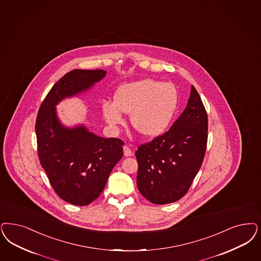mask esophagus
<instances>
[{
    "mask_svg": "<svg viewBox=\"0 0 261 261\" xmlns=\"http://www.w3.org/2000/svg\"><path fill=\"white\" fill-rule=\"evenodd\" d=\"M123 153H124V156H125V157H128V156H131V155H132L131 149H130L127 145L123 146Z\"/></svg>",
    "mask_w": 261,
    "mask_h": 261,
    "instance_id": "obj_1",
    "label": "esophagus"
}]
</instances>
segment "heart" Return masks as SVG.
<instances>
[{
  "label": "heart",
  "instance_id": "obj_1",
  "mask_svg": "<svg viewBox=\"0 0 261 261\" xmlns=\"http://www.w3.org/2000/svg\"><path fill=\"white\" fill-rule=\"evenodd\" d=\"M177 108V92L170 83L144 79L121 86L114 102L102 103V113L113 127L125 122L123 114H131V124L141 135L154 138L166 131Z\"/></svg>",
  "mask_w": 261,
  "mask_h": 261
}]
</instances>
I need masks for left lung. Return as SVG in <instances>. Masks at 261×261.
<instances>
[{"mask_svg": "<svg viewBox=\"0 0 261 261\" xmlns=\"http://www.w3.org/2000/svg\"><path fill=\"white\" fill-rule=\"evenodd\" d=\"M207 113L192 86L187 107L169 131L136 151L137 186L154 204H168L186 195L206 150Z\"/></svg>", "mask_w": 261, "mask_h": 261, "instance_id": "8db88e82", "label": "left lung"}]
</instances>
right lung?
<instances>
[{"label":"right lung","mask_w":261,"mask_h":261,"mask_svg":"<svg viewBox=\"0 0 261 261\" xmlns=\"http://www.w3.org/2000/svg\"><path fill=\"white\" fill-rule=\"evenodd\" d=\"M107 71L74 69L48 92L36 122L38 158L57 195L73 205L84 206L98 198L113 168L122 158L124 143L102 138L81 125L66 127L56 106L64 98L90 90Z\"/></svg>","instance_id":"1"}]
</instances>
